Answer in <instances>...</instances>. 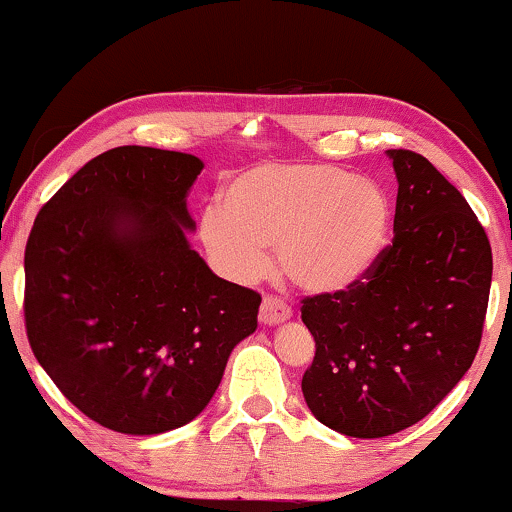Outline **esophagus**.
Segmentation results:
<instances>
[{"mask_svg": "<svg viewBox=\"0 0 512 512\" xmlns=\"http://www.w3.org/2000/svg\"><path fill=\"white\" fill-rule=\"evenodd\" d=\"M291 317V307L277 296H265L261 303V321L263 324H279V321Z\"/></svg>", "mask_w": 512, "mask_h": 512, "instance_id": "esophagus-1", "label": "esophagus"}]
</instances>
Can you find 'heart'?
Segmentation results:
<instances>
[{
  "instance_id": "b5f03b06",
  "label": "heart",
  "mask_w": 512,
  "mask_h": 512,
  "mask_svg": "<svg viewBox=\"0 0 512 512\" xmlns=\"http://www.w3.org/2000/svg\"><path fill=\"white\" fill-rule=\"evenodd\" d=\"M205 209L200 237L237 282L268 270L307 291H338L366 275L389 230V200L375 181L314 163H261L223 184Z\"/></svg>"
}]
</instances>
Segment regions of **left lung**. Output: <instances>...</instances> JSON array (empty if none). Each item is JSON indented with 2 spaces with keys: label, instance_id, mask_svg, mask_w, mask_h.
Returning <instances> with one entry per match:
<instances>
[{
  "label": "left lung",
  "instance_id": "8db88e82",
  "mask_svg": "<svg viewBox=\"0 0 512 512\" xmlns=\"http://www.w3.org/2000/svg\"><path fill=\"white\" fill-rule=\"evenodd\" d=\"M387 153L394 240L347 289L300 300L317 347L305 403L352 438L408 429L457 387L478 354L492 286V247L464 195L419 153Z\"/></svg>",
  "mask_w": 512,
  "mask_h": 512
}]
</instances>
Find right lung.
<instances>
[{
    "mask_svg": "<svg viewBox=\"0 0 512 512\" xmlns=\"http://www.w3.org/2000/svg\"><path fill=\"white\" fill-rule=\"evenodd\" d=\"M202 160L116 146L39 209L25 247V331L83 415L153 436L198 417L261 293L216 277L188 247L186 193Z\"/></svg>",
    "mask_w": 512,
    "mask_h": 512,
    "instance_id": "obj_1",
    "label": "right lung"
}]
</instances>
